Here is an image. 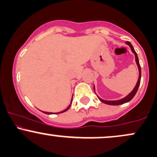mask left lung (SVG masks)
Here are the masks:
<instances>
[{
	"label": "left lung",
	"mask_w": 157,
	"mask_h": 157,
	"mask_svg": "<svg viewBox=\"0 0 157 157\" xmlns=\"http://www.w3.org/2000/svg\"><path fill=\"white\" fill-rule=\"evenodd\" d=\"M125 44L127 45H128L129 46H130L131 51H132L133 53L135 55V60H136V65H137L138 66V69H139V78H138V80H137V82H136V86H135V87L134 88V89L132 90V91H131V93H129L127 95V96L124 97V98L122 99H120V100H102V99L100 98L99 97L98 99L100 100V101L103 102V103L105 104H107V105H122V104H124V103H126V102H129L130 100H131L133 99V97L135 96V94H136V93L137 92V90L139 89V86H140V80H141V68H140V62H139V59H138V56H137V54H136V52H135L134 47H133V46L131 45V44L130 42H128V41H127V42H125ZM94 91L95 92V87L94 86Z\"/></svg>",
	"instance_id": "8db88e82"
}]
</instances>
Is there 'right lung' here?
Wrapping results in <instances>:
<instances>
[{"label": "right lung", "instance_id": "obj_1", "mask_svg": "<svg viewBox=\"0 0 157 157\" xmlns=\"http://www.w3.org/2000/svg\"><path fill=\"white\" fill-rule=\"evenodd\" d=\"M71 102H72V99H71V103H70V105L68 106L67 108H66V109L65 110H63V111H60V112H57V113H63V112H65V111H68V109H69L70 108V106H71ZM42 112H44V113H47V114H53V113H52V112H46V111H42Z\"/></svg>", "mask_w": 157, "mask_h": 157}]
</instances>
